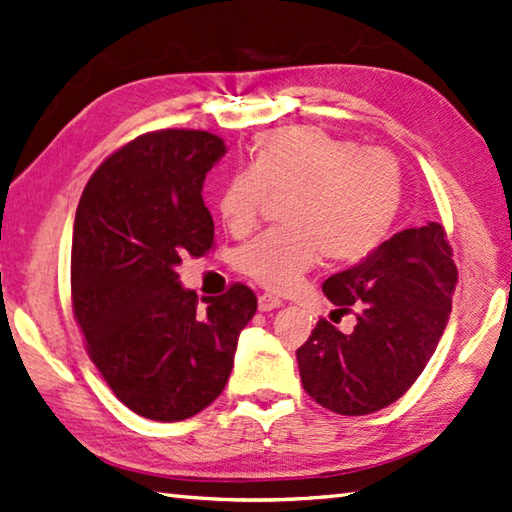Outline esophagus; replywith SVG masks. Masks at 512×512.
Here are the masks:
<instances>
[{
    "mask_svg": "<svg viewBox=\"0 0 512 512\" xmlns=\"http://www.w3.org/2000/svg\"><path fill=\"white\" fill-rule=\"evenodd\" d=\"M257 306H259V310H262V313H268V310H275V308L282 306V302H279L277 297L264 293V295H259V299H257Z\"/></svg>",
    "mask_w": 512,
    "mask_h": 512,
    "instance_id": "obj_1",
    "label": "esophagus"
}]
</instances>
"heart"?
Listing matches in <instances>:
<instances>
[{
    "mask_svg": "<svg viewBox=\"0 0 512 512\" xmlns=\"http://www.w3.org/2000/svg\"><path fill=\"white\" fill-rule=\"evenodd\" d=\"M402 170L379 148L319 128L262 135L250 166L219 190L217 213L233 235L255 228L270 199L282 204V230L239 248L237 268L270 290H286L319 257L333 266L364 262L386 242L402 206Z\"/></svg>",
    "mask_w": 512,
    "mask_h": 512,
    "instance_id": "1",
    "label": "heart"
}]
</instances>
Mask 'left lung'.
<instances>
[{
  "instance_id": "left-lung-1",
  "label": "left lung",
  "mask_w": 512,
  "mask_h": 512,
  "mask_svg": "<svg viewBox=\"0 0 512 512\" xmlns=\"http://www.w3.org/2000/svg\"><path fill=\"white\" fill-rule=\"evenodd\" d=\"M457 266L442 224L406 228L362 264L324 282L353 333L319 319L297 350L299 377L337 415H370L397 402L422 375L448 324Z\"/></svg>"
}]
</instances>
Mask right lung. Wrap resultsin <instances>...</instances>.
<instances>
[{"instance_id":"add662e5","label":"right lung","mask_w":512,"mask_h":512,"mask_svg":"<svg viewBox=\"0 0 512 512\" xmlns=\"http://www.w3.org/2000/svg\"><path fill=\"white\" fill-rule=\"evenodd\" d=\"M226 153L206 130L135 137L99 166L79 199L70 297L86 353L110 390L153 422H182L222 395L257 297L246 284L197 302L182 257H204L215 224L206 173Z\"/></svg>"}]
</instances>
